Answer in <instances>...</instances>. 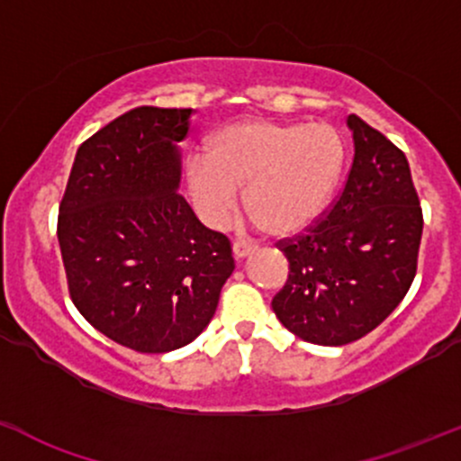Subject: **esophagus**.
I'll return each mask as SVG.
<instances>
[{"mask_svg": "<svg viewBox=\"0 0 461 461\" xmlns=\"http://www.w3.org/2000/svg\"><path fill=\"white\" fill-rule=\"evenodd\" d=\"M256 249H258V247L251 245V243H245V240H236L234 247H231V251H234V258H236V260L247 258V256L254 254Z\"/></svg>", "mask_w": 461, "mask_h": 461, "instance_id": "34e87169", "label": "esophagus"}]
</instances>
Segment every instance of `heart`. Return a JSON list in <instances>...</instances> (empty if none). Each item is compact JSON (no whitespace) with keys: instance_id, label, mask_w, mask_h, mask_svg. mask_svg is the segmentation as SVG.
<instances>
[{"instance_id":"1","label":"heart","mask_w":461,"mask_h":461,"mask_svg":"<svg viewBox=\"0 0 461 461\" xmlns=\"http://www.w3.org/2000/svg\"><path fill=\"white\" fill-rule=\"evenodd\" d=\"M345 137L329 123L236 121L212 134L205 158L185 167L190 196L212 227L230 225L247 187V210L276 236L307 230L340 185Z\"/></svg>"}]
</instances>
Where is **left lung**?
Masks as SVG:
<instances>
[{
	"label": "left lung",
	"instance_id": "obj_1",
	"mask_svg": "<svg viewBox=\"0 0 461 461\" xmlns=\"http://www.w3.org/2000/svg\"><path fill=\"white\" fill-rule=\"evenodd\" d=\"M351 169L340 196L307 231L280 240L289 278L271 300L304 342L342 347L402 303L418 271L422 207L404 152L356 114Z\"/></svg>",
	"mask_w": 461,
	"mask_h": 461
}]
</instances>
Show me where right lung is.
I'll return each mask as SVG.
<instances>
[{
    "mask_svg": "<svg viewBox=\"0 0 461 461\" xmlns=\"http://www.w3.org/2000/svg\"><path fill=\"white\" fill-rule=\"evenodd\" d=\"M192 108L141 105L77 149L57 239L68 292L96 331L139 353L190 345L234 271L231 245L178 194Z\"/></svg>",
    "mask_w": 461,
    "mask_h": 461,
    "instance_id": "add662e5",
    "label": "right lung"
}]
</instances>
